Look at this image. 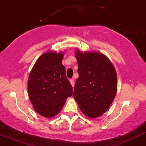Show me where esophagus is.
<instances>
[{
    "label": "esophagus",
    "mask_w": 146,
    "mask_h": 146,
    "mask_svg": "<svg viewBox=\"0 0 146 146\" xmlns=\"http://www.w3.org/2000/svg\"><path fill=\"white\" fill-rule=\"evenodd\" d=\"M70 84H71V85L73 86H73H74V85H75L74 79H73V78H72V79H70Z\"/></svg>",
    "instance_id": "esophagus-1"
}]
</instances>
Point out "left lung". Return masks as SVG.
I'll return each instance as SVG.
<instances>
[{
    "label": "left lung",
    "instance_id": "8db88e82",
    "mask_svg": "<svg viewBox=\"0 0 146 146\" xmlns=\"http://www.w3.org/2000/svg\"><path fill=\"white\" fill-rule=\"evenodd\" d=\"M75 55L79 77L73 97L85 116L97 118L108 110L116 96V70L110 60L100 52H82L77 49Z\"/></svg>",
    "mask_w": 146,
    "mask_h": 146
}]
</instances>
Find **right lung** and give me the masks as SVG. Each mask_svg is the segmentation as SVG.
I'll list each match as a JSON object with an SVG mask.
<instances>
[{"instance_id": "add662e5", "label": "right lung", "mask_w": 146, "mask_h": 146, "mask_svg": "<svg viewBox=\"0 0 146 146\" xmlns=\"http://www.w3.org/2000/svg\"><path fill=\"white\" fill-rule=\"evenodd\" d=\"M63 57V52L44 53L35 62L28 78L30 102L35 111L46 118L59 113L67 98L73 94V87L62 63Z\"/></svg>"}]
</instances>
